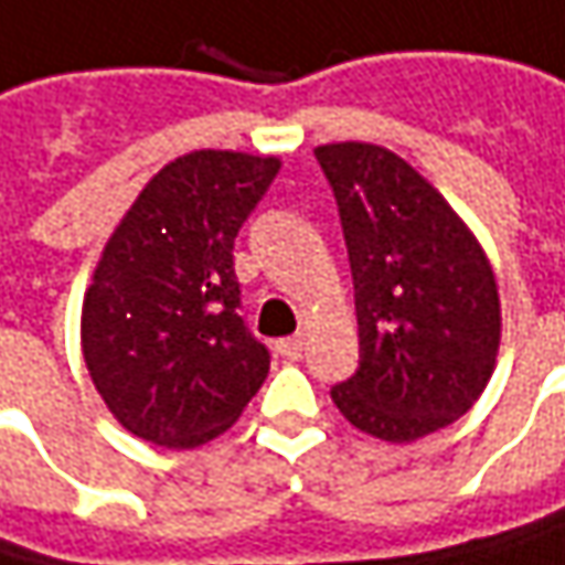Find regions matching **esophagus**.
Segmentation results:
<instances>
[{
	"instance_id": "esophagus-1",
	"label": "esophagus",
	"mask_w": 565,
	"mask_h": 565,
	"mask_svg": "<svg viewBox=\"0 0 565 565\" xmlns=\"http://www.w3.org/2000/svg\"><path fill=\"white\" fill-rule=\"evenodd\" d=\"M275 352L284 355V359H300V352H303V339H300V335L278 339V342H275Z\"/></svg>"
}]
</instances>
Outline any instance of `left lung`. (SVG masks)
I'll return each mask as SVG.
<instances>
[{
	"label": "left lung",
	"instance_id": "8db88e82",
	"mask_svg": "<svg viewBox=\"0 0 565 565\" xmlns=\"http://www.w3.org/2000/svg\"><path fill=\"white\" fill-rule=\"evenodd\" d=\"M349 248L359 369L333 404L362 434L411 443L459 420L501 342L498 284L456 210L382 145H320Z\"/></svg>",
	"mask_w": 565,
	"mask_h": 565
}]
</instances>
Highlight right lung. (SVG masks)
Returning a JSON list of instances; mask_svg holds the SVG:
<instances>
[{
	"label": "right lung",
	"mask_w": 565,
	"mask_h": 565,
	"mask_svg": "<svg viewBox=\"0 0 565 565\" xmlns=\"http://www.w3.org/2000/svg\"><path fill=\"white\" fill-rule=\"evenodd\" d=\"M278 158L190 151L145 183L83 297V359L113 417L154 446L230 430L271 355L248 333L232 245Z\"/></svg>",
	"instance_id": "1"
}]
</instances>
